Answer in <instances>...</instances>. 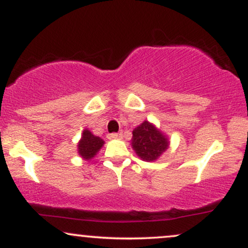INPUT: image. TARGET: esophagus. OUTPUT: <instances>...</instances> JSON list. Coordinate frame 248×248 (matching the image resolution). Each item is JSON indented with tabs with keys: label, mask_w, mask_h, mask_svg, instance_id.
<instances>
[{
	"label": "esophagus",
	"mask_w": 248,
	"mask_h": 248,
	"mask_svg": "<svg viewBox=\"0 0 248 248\" xmlns=\"http://www.w3.org/2000/svg\"><path fill=\"white\" fill-rule=\"evenodd\" d=\"M109 138L115 139V140H120V139H122V133H113V134H110Z\"/></svg>",
	"instance_id": "1"
}]
</instances>
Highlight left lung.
<instances>
[{
    "label": "left lung",
    "mask_w": 248,
    "mask_h": 248,
    "mask_svg": "<svg viewBox=\"0 0 248 248\" xmlns=\"http://www.w3.org/2000/svg\"><path fill=\"white\" fill-rule=\"evenodd\" d=\"M132 147L141 160L153 162L168 149L169 141L153 124L143 121L133 130Z\"/></svg>",
    "instance_id": "1"
}]
</instances>
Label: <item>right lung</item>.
<instances>
[{
  "label": "right lung",
  "mask_w": 248,
  "mask_h": 248,
  "mask_svg": "<svg viewBox=\"0 0 248 248\" xmlns=\"http://www.w3.org/2000/svg\"><path fill=\"white\" fill-rule=\"evenodd\" d=\"M105 141L99 136L93 135L88 129L82 132L81 139L78 143V153L84 160H91L104 146Z\"/></svg>",
  "instance_id": "obj_1"
}]
</instances>
